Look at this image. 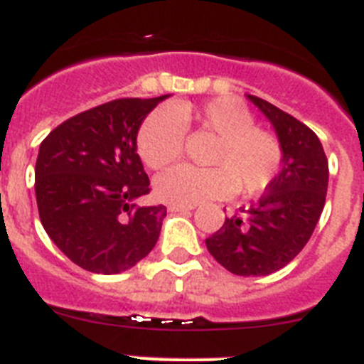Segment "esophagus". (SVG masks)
Instances as JSON below:
<instances>
[{
    "instance_id": "34e87169",
    "label": "esophagus",
    "mask_w": 364,
    "mask_h": 364,
    "mask_svg": "<svg viewBox=\"0 0 364 364\" xmlns=\"http://www.w3.org/2000/svg\"><path fill=\"white\" fill-rule=\"evenodd\" d=\"M168 208L172 210V213H188V210H192L194 207H191V205H178V203H170Z\"/></svg>"
}]
</instances>
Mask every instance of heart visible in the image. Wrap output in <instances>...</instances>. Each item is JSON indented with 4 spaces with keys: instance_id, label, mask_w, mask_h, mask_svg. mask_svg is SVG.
I'll return each instance as SVG.
<instances>
[{
    "instance_id": "obj_1",
    "label": "heart",
    "mask_w": 364,
    "mask_h": 364,
    "mask_svg": "<svg viewBox=\"0 0 364 364\" xmlns=\"http://www.w3.org/2000/svg\"><path fill=\"white\" fill-rule=\"evenodd\" d=\"M255 115L240 100L218 97L203 104L161 107L144 119L137 134V151L151 170L166 168L185 148V129L201 128L218 135L208 156L210 168L173 166L156 179L161 200L198 205L236 192H264L282 168V144L267 129L258 128Z\"/></svg>"
}]
</instances>
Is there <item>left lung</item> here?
I'll list each match as a JSON object with an SVG mask.
<instances>
[{
    "label": "left lung",
    "mask_w": 364,
    "mask_h": 364,
    "mask_svg": "<svg viewBox=\"0 0 364 364\" xmlns=\"http://www.w3.org/2000/svg\"><path fill=\"white\" fill-rule=\"evenodd\" d=\"M247 97L274 126L282 170L257 203L225 218L205 243L230 273L262 277L289 264L314 235L326 201L328 159L314 129L260 97Z\"/></svg>",
    "instance_id": "8db88e82"
}]
</instances>
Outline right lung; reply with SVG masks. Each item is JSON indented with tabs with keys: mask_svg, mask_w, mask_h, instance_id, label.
Listing matches in <instances>:
<instances>
[{
	"mask_svg": "<svg viewBox=\"0 0 364 364\" xmlns=\"http://www.w3.org/2000/svg\"><path fill=\"white\" fill-rule=\"evenodd\" d=\"M166 97L109 100L64 121L40 144L34 170L40 220L82 269L122 273L159 238L166 207L137 205L150 194L137 132Z\"/></svg>",
	"mask_w": 364,
	"mask_h": 364,
	"instance_id": "add662e5",
	"label": "right lung"
}]
</instances>
